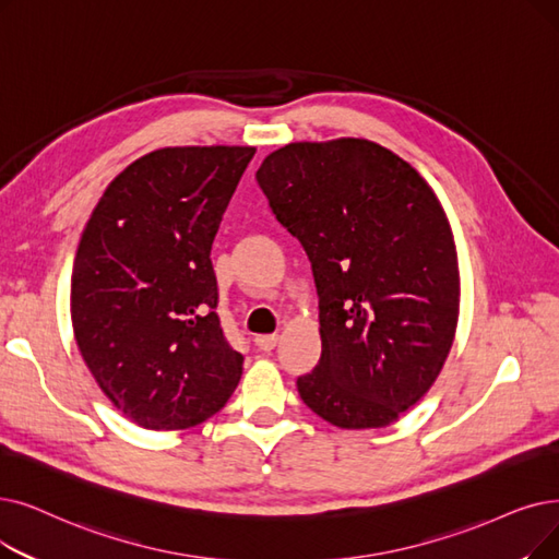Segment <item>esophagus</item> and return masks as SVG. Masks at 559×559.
Listing matches in <instances>:
<instances>
[{"mask_svg":"<svg viewBox=\"0 0 559 559\" xmlns=\"http://www.w3.org/2000/svg\"><path fill=\"white\" fill-rule=\"evenodd\" d=\"M278 343V335H255V347L260 352H272Z\"/></svg>","mask_w":559,"mask_h":559,"instance_id":"obj_1","label":"esophagus"}]
</instances>
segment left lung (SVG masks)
I'll list each match as a JSON object with an SVG mask.
<instances>
[{
  "mask_svg": "<svg viewBox=\"0 0 559 559\" xmlns=\"http://www.w3.org/2000/svg\"><path fill=\"white\" fill-rule=\"evenodd\" d=\"M255 180L312 264L322 356L297 379L304 404L340 429H377L443 370L459 320L448 216L414 166L368 139L299 141Z\"/></svg>",
  "mask_w": 559,
  "mask_h": 559,
  "instance_id": "8db88e82",
  "label": "left lung"
}]
</instances>
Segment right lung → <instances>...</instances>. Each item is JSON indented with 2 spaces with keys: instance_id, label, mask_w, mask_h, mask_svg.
Wrapping results in <instances>:
<instances>
[{
  "instance_id": "obj_1",
  "label": "right lung",
  "mask_w": 559,
  "mask_h": 559,
  "mask_svg": "<svg viewBox=\"0 0 559 559\" xmlns=\"http://www.w3.org/2000/svg\"><path fill=\"white\" fill-rule=\"evenodd\" d=\"M251 145L162 148L118 174L82 233L70 283L78 347L109 402L145 429H187L241 377L216 314L212 241Z\"/></svg>"
}]
</instances>
